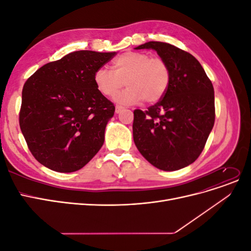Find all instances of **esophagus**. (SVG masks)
<instances>
[{
	"label": "esophagus",
	"instance_id": "esophagus-1",
	"mask_svg": "<svg viewBox=\"0 0 251 251\" xmlns=\"http://www.w3.org/2000/svg\"><path fill=\"white\" fill-rule=\"evenodd\" d=\"M124 109H125V108L123 107V105H118V104H117L116 108H115V112L118 114V113H120L121 111H123Z\"/></svg>",
	"mask_w": 251,
	"mask_h": 251
}]
</instances>
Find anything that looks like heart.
I'll list each match as a JSON object with an SVG mask.
<instances>
[{
  "label": "heart",
  "mask_w": 251,
  "mask_h": 251,
  "mask_svg": "<svg viewBox=\"0 0 251 251\" xmlns=\"http://www.w3.org/2000/svg\"><path fill=\"white\" fill-rule=\"evenodd\" d=\"M170 81L168 64L143 52L124 53L113 59L112 71L102 67L94 73L96 89L103 96H115L126 83L127 87L116 97L118 102L126 104L158 101L168 91Z\"/></svg>",
  "instance_id": "b5f03b06"
}]
</instances>
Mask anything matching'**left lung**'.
I'll list each match as a JSON object with an SVG mask.
<instances>
[{
    "mask_svg": "<svg viewBox=\"0 0 251 251\" xmlns=\"http://www.w3.org/2000/svg\"><path fill=\"white\" fill-rule=\"evenodd\" d=\"M135 49L157 51L170 68L171 81L158 102L147 111L134 110V142L157 169H183L198 159L214 126V87L191 53L162 42Z\"/></svg>",
    "mask_w": 251,
    "mask_h": 251,
    "instance_id": "1",
    "label": "left lung"
}]
</instances>
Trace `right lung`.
I'll list each match as a JSON object with an SVG mask.
<instances>
[{
  "label": "right lung",
  "instance_id": "1",
  "mask_svg": "<svg viewBox=\"0 0 251 251\" xmlns=\"http://www.w3.org/2000/svg\"><path fill=\"white\" fill-rule=\"evenodd\" d=\"M116 52L81 50L41 67L22 91L21 131L32 156L46 168H83L104 141L115 107L98 92L94 73Z\"/></svg>",
  "mask_w": 251,
  "mask_h": 251
}]
</instances>
